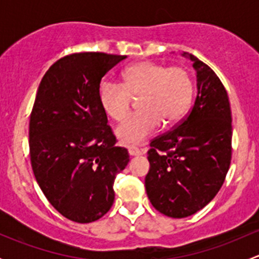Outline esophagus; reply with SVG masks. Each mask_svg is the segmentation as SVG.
Returning <instances> with one entry per match:
<instances>
[{
	"mask_svg": "<svg viewBox=\"0 0 259 259\" xmlns=\"http://www.w3.org/2000/svg\"><path fill=\"white\" fill-rule=\"evenodd\" d=\"M127 151H129V154L132 156H139L143 154V150L138 149L137 146H127Z\"/></svg>",
	"mask_w": 259,
	"mask_h": 259,
	"instance_id": "1",
	"label": "esophagus"
}]
</instances>
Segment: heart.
I'll use <instances>...</instances> for the list:
<instances>
[{"label": "heart", "mask_w": 259, "mask_h": 259, "mask_svg": "<svg viewBox=\"0 0 259 259\" xmlns=\"http://www.w3.org/2000/svg\"><path fill=\"white\" fill-rule=\"evenodd\" d=\"M139 96L142 110L116 127L117 138L126 144H142L160 126L161 120L171 124L187 113L193 96V80L183 67L140 61L124 70L121 85L105 81L99 90L101 108L114 120L124 119L132 98Z\"/></svg>", "instance_id": "obj_1"}]
</instances>
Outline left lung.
I'll use <instances>...</instances> for the list:
<instances>
[{"mask_svg": "<svg viewBox=\"0 0 259 259\" xmlns=\"http://www.w3.org/2000/svg\"><path fill=\"white\" fill-rule=\"evenodd\" d=\"M197 72V98L173 130L151 140L145 177L149 200L171 218L204 208L223 185L232 158V113L228 95L215 72L183 52Z\"/></svg>", "mask_w": 259, "mask_h": 259, "instance_id": "1", "label": "left lung"}]
</instances>
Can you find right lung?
Here are the masks:
<instances>
[{
	"label": "right lung",
	"mask_w": 259,
	"mask_h": 259,
	"mask_svg": "<svg viewBox=\"0 0 259 259\" xmlns=\"http://www.w3.org/2000/svg\"><path fill=\"white\" fill-rule=\"evenodd\" d=\"M124 59L104 52L65 56L36 94L28 132L33 174L52 207L77 223L108 213L114 180L129 163L99 101L101 79Z\"/></svg>",
	"instance_id": "obj_1"
}]
</instances>
